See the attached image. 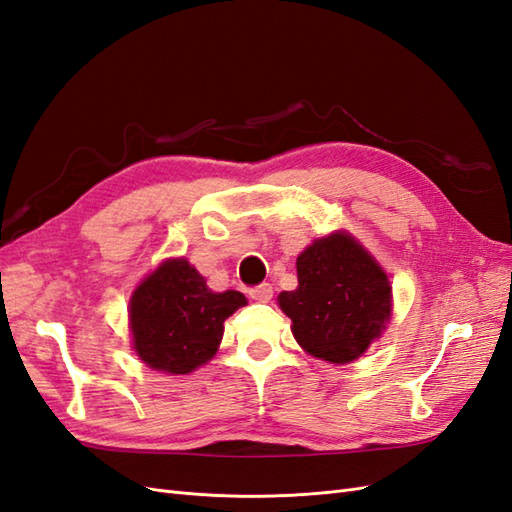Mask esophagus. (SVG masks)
Wrapping results in <instances>:
<instances>
[{
  "mask_svg": "<svg viewBox=\"0 0 512 512\" xmlns=\"http://www.w3.org/2000/svg\"><path fill=\"white\" fill-rule=\"evenodd\" d=\"M250 297L258 303H269L273 297V286L271 284H260L250 290Z\"/></svg>",
  "mask_w": 512,
  "mask_h": 512,
  "instance_id": "obj_1",
  "label": "esophagus"
}]
</instances>
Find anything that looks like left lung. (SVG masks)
<instances>
[{"label": "left lung", "instance_id": "1", "mask_svg": "<svg viewBox=\"0 0 512 512\" xmlns=\"http://www.w3.org/2000/svg\"><path fill=\"white\" fill-rule=\"evenodd\" d=\"M297 290L277 297L292 335L316 359L344 365L382 335L393 312L391 282L344 230L316 239L297 258Z\"/></svg>", "mask_w": 512, "mask_h": 512}]
</instances>
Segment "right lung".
Here are the masks:
<instances>
[{"label": "right lung", "instance_id": "add662e5", "mask_svg": "<svg viewBox=\"0 0 512 512\" xmlns=\"http://www.w3.org/2000/svg\"><path fill=\"white\" fill-rule=\"evenodd\" d=\"M243 305L241 292H213L188 260L168 258L132 292L134 350L151 369L190 374L213 359L224 320Z\"/></svg>", "mask_w": 512, "mask_h": 512}]
</instances>
